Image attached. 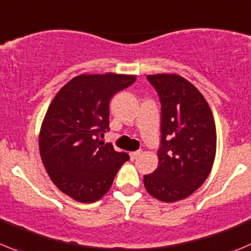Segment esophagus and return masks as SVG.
I'll list each match as a JSON object with an SVG mask.
<instances>
[{
    "instance_id": "obj_1",
    "label": "esophagus",
    "mask_w": 251,
    "mask_h": 251,
    "mask_svg": "<svg viewBox=\"0 0 251 251\" xmlns=\"http://www.w3.org/2000/svg\"><path fill=\"white\" fill-rule=\"evenodd\" d=\"M141 153H142V151H135V152H131V153H130L131 159H132V160L137 159V158L141 155Z\"/></svg>"
}]
</instances>
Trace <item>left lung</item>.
<instances>
[{"label": "left lung", "instance_id": "left-lung-1", "mask_svg": "<svg viewBox=\"0 0 251 251\" xmlns=\"http://www.w3.org/2000/svg\"><path fill=\"white\" fill-rule=\"evenodd\" d=\"M162 106L158 168L146 190L164 202L190 196L207 179L216 155V125L202 94L177 75L147 76Z\"/></svg>", "mask_w": 251, "mask_h": 251}]
</instances>
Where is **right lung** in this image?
I'll use <instances>...</instances> for the list:
<instances>
[{"mask_svg": "<svg viewBox=\"0 0 251 251\" xmlns=\"http://www.w3.org/2000/svg\"><path fill=\"white\" fill-rule=\"evenodd\" d=\"M135 81L126 75H81L51 101L39 137L41 160L53 184L74 200L88 203L103 198L130 159L100 138L110 130L111 98Z\"/></svg>", "mask_w": 251, "mask_h": 251, "instance_id": "obj_1", "label": "right lung"}]
</instances>
